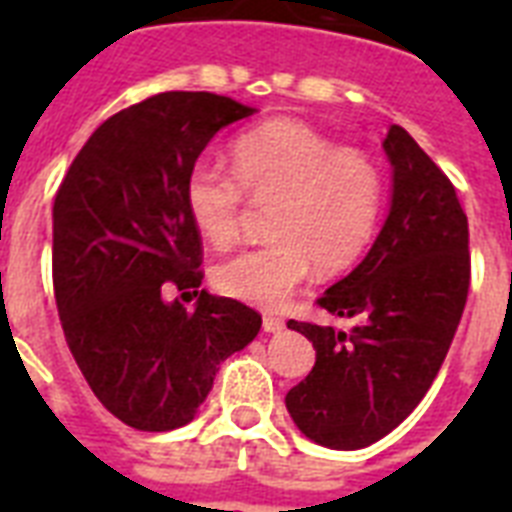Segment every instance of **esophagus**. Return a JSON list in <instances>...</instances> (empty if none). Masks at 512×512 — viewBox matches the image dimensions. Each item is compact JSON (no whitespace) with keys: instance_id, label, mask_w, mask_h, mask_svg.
<instances>
[{"instance_id":"obj_1","label":"esophagus","mask_w":512,"mask_h":512,"mask_svg":"<svg viewBox=\"0 0 512 512\" xmlns=\"http://www.w3.org/2000/svg\"><path fill=\"white\" fill-rule=\"evenodd\" d=\"M263 329L265 332H273V335H276V332H281V329H284V319H279V316H271V313H268V316L263 319Z\"/></svg>"}]
</instances>
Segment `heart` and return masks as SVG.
Segmentation results:
<instances>
[{
    "label": "heart",
    "mask_w": 512,
    "mask_h": 512,
    "mask_svg": "<svg viewBox=\"0 0 512 512\" xmlns=\"http://www.w3.org/2000/svg\"><path fill=\"white\" fill-rule=\"evenodd\" d=\"M233 172L199 159L185 177V209L215 247L239 236L244 191L276 201L263 247L244 249L215 268L223 295L281 308L308 279L345 271L364 255L385 209V175L372 156L340 148L297 119H273L236 138Z\"/></svg>",
    "instance_id": "obj_1"
}]
</instances>
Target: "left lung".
I'll return each mask as SVG.
<instances>
[{
	"label": "left lung",
	"mask_w": 512,
	"mask_h": 512,
	"mask_svg": "<svg viewBox=\"0 0 512 512\" xmlns=\"http://www.w3.org/2000/svg\"><path fill=\"white\" fill-rule=\"evenodd\" d=\"M393 167L390 209L372 249L319 305L348 332L287 321L316 364L287 393L300 433L327 449H364L414 412L444 364L470 287L468 217L449 177L404 127L382 140Z\"/></svg>",
	"instance_id": "obj_1"
}]
</instances>
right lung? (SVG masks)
Masks as SVG:
<instances>
[{
  "label": "right lung",
  "mask_w": 512,
  "mask_h": 512,
  "mask_svg": "<svg viewBox=\"0 0 512 512\" xmlns=\"http://www.w3.org/2000/svg\"><path fill=\"white\" fill-rule=\"evenodd\" d=\"M255 108L215 92H159L100 124L52 207V284L84 380L108 412L148 433L183 428L220 361L247 348L260 313L201 289V236L185 177L217 132ZM172 291L199 296L185 312Z\"/></svg>",
  "instance_id": "right-lung-1"
}]
</instances>
